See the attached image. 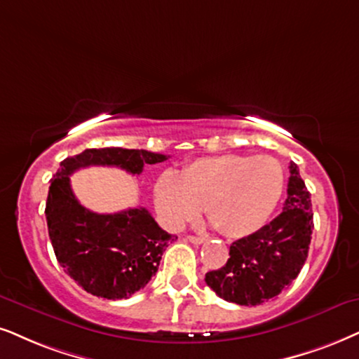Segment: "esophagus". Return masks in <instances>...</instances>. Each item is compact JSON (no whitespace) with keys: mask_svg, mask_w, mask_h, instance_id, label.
Segmentation results:
<instances>
[{"mask_svg":"<svg viewBox=\"0 0 359 359\" xmlns=\"http://www.w3.org/2000/svg\"><path fill=\"white\" fill-rule=\"evenodd\" d=\"M187 240H189L190 243H194V245H201V243L205 242V238H203V237H195V235H189Z\"/></svg>","mask_w":359,"mask_h":359,"instance_id":"esophagus-1","label":"esophagus"}]
</instances>
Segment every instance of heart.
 Listing matches in <instances>:
<instances>
[{
	"label": "heart",
	"mask_w": 359,
	"mask_h": 359,
	"mask_svg": "<svg viewBox=\"0 0 359 359\" xmlns=\"http://www.w3.org/2000/svg\"><path fill=\"white\" fill-rule=\"evenodd\" d=\"M285 189V170L271 156L225 154L190 162L179 175L165 172L156 185L164 224L179 230L203 205L212 224L229 238H243L266 225Z\"/></svg>",
	"instance_id": "b5f03b06"
}]
</instances>
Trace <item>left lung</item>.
<instances>
[{
	"instance_id": "1",
	"label": "left lung",
	"mask_w": 359,
	"mask_h": 359,
	"mask_svg": "<svg viewBox=\"0 0 359 359\" xmlns=\"http://www.w3.org/2000/svg\"><path fill=\"white\" fill-rule=\"evenodd\" d=\"M311 198L297 164H290L283 212L255 233L230 245V258L205 275L226 302L255 306L278 297L305 265L311 242Z\"/></svg>"
}]
</instances>
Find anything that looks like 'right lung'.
Returning a JSON list of instances; mask_svg holds the SVG:
<instances>
[{
    "mask_svg": "<svg viewBox=\"0 0 359 359\" xmlns=\"http://www.w3.org/2000/svg\"><path fill=\"white\" fill-rule=\"evenodd\" d=\"M165 158L144 149H86L65 158L51 179L44 212L54 253L66 273L94 297L121 300L146 287L174 237L144 207L90 212L72 194L69 175L90 165L119 167L139 175L146 164Z\"/></svg>",
    "mask_w": 359,
    "mask_h": 359,
    "instance_id": "1",
    "label": "right lung"
}]
</instances>
